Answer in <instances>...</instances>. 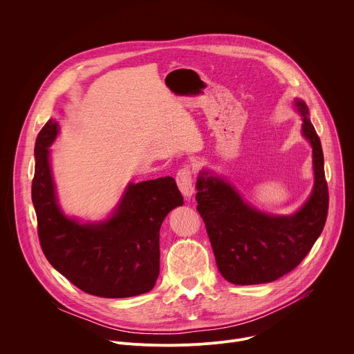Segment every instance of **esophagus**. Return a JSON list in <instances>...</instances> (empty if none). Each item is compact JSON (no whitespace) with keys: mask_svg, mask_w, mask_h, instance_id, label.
I'll return each instance as SVG.
<instances>
[{"mask_svg":"<svg viewBox=\"0 0 354 354\" xmlns=\"http://www.w3.org/2000/svg\"><path fill=\"white\" fill-rule=\"evenodd\" d=\"M193 179H194V172L190 167H183L178 171L176 174V183L179 190L183 193L185 197H190L194 192L193 189Z\"/></svg>","mask_w":354,"mask_h":354,"instance_id":"1","label":"esophagus"}]
</instances>
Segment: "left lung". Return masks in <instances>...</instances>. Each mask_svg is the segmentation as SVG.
<instances>
[{
  "mask_svg": "<svg viewBox=\"0 0 354 354\" xmlns=\"http://www.w3.org/2000/svg\"><path fill=\"white\" fill-rule=\"evenodd\" d=\"M304 116L302 134L314 156L315 186L311 197L292 216H270L249 207L234 187L201 172L196 187L197 212L203 218L223 277L232 284L270 283L295 269L321 235L329 207L321 140L308 119L310 112L297 99Z\"/></svg>",
  "mask_w": 354,
  "mask_h": 354,
  "instance_id": "1",
  "label": "left lung"
}]
</instances>
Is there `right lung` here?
Wrapping results in <instances>:
<instances>
[{
	"mask_svg": "<svg viewBox=\"0 0 354 354\" xmlns=\"http://www.w3.org/2000/svg\"><path fill=\"white\" fill-rule=\"evenodd\" d=\"M59 126L50 119L35 144L32 201L37 235L48 263L80 290L104 298L144 294L160 274V228L183 205L171 176L130 185L115 216L100 224H78L57 206L47 147Z\"/></svg>",
	"mask_w": 354,
	"mask_h": 354,
	"instance_id": "right-lung-1",
	"label": "right lung"
}]
</instances>
